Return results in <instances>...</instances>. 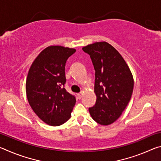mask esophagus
I'll return each mask as SVG.
<instances>
[{
  "instance_id": "1",
  "label": "esophagus",
  "mask_w": 161,
  "mask_h": 161,
  "mask_svg": "<svg viewBox=\"0 0 161 161\" xmlns=\"http://www.w3.org/2000/svg\"><path fill=\"white\" fill-rule=\"evenodd\" d=\"M77 97H78L79 99H81V98L82 97V94H77Z\"/></svg>"
}]
</instances>
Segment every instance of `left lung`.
Instances as JSON below:
<instances>
[{"instance_id":"8db88e82","label":"left lung","mask_w":161,"mask_h":161,"mask_svg":"<svg viewBox=\"0 0 161 161\" xmlns=\"http://www.w3.org/2000/svg\"><path fill=\"white\" fill-rule=\"evenodd\" d=\"M82 50L90 55L96 72L97 102L89 111L97 123L108 126L121 116L131 98L133 75L121 54L109 43L97 42Z\"/></svg>"}]
</instances>
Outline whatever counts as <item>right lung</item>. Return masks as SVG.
<instances>
[{
	"label": "right lung",
	"mask_w": 161,
	"mask_h": 161,
	"mask_svg": "<svg viewBox=\"0 0 161 161\" xmlns=\"http://www.w3.org/2000/svg\"><path fill=\"white\" fill-rule=\"evenodd\" d=\"M74 48L52 45L44 49L31 64L25 90L35 114L50 126H58L70 119L76 99L66 91L64 67Z\"/></svg>",
	"instance_id": "right-lung-1"
}]
</instances>
